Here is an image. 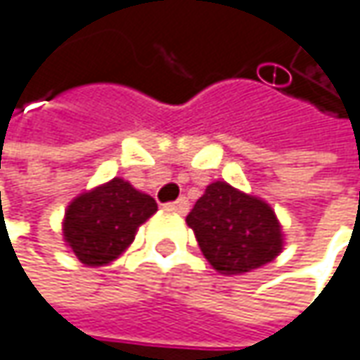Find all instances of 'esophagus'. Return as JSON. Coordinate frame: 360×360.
<instances>
[{"instance_id": "obj_1", "label": "esophagus", "mask_w": 360, "mask_h": 360, "mask_svg": "<svg viewBox=\"0 0 360 360\" xmlns=\"http://www.w3.org/2000/svg\"><path fill=\"white\" fill-rule=\"evenodd\" d=\"M166 207L169 209V211L180 213V215L188 213V200H186V196H180V198H178V200H174V202H167Z\"/></svg>"}]
</instances>
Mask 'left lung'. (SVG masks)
Returning <instances> with one entry per match:
<instances>
[{
  "label": "left lung",
  "instance_id": "1",
  "mask_svg": "<svg viewBox=\"0 0 360 360\" xmlns=\"http://www.w3.org/2000/svg\"><path fill=\"white\" fill-rule=\"evenodd\" d=\"M200 252L223 274H244L272 262L283 250L274 211L227 182H213L186 217Z\"/></svg>",
  "mask_w": 360,
  "mask_h": 360
}]
</instances>
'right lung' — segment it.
I'll return each instance as SVG.
<instances>
[{"label": "right lung", "mask_w": 360, "mask_h": 360, "mask_svg": "<svg viewBox=\"0 0 360 360\" xmlns=\"http://www.w3.org/2000/svg\"><path fill=\"white\" fill-rule=\"evenodd\" d=\"M158 211V202L129 182L115 178L77 196L65 213L63 236L88 266H102L135 240L137 227Z\"/></svg>", "instance_id": "right-lung-1"}]
</instances>
